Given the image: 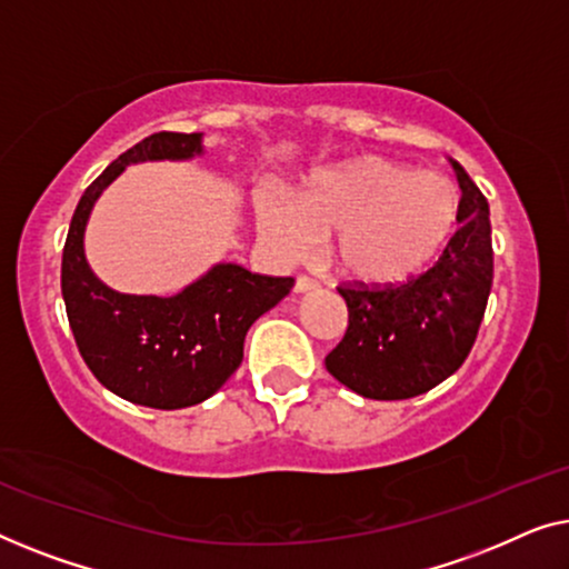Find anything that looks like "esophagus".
Wrapping results in <instances>:
<instances>
[{
    "instance_id": "34e87169",
    "label": "esophagus",
    "mask_w": 569,
    "mask_h": 569,
    "mask_svg": "<svg viewBox=\"0 0 569 569\" xmlns=\"http://www.w3.org/2000/svg\"><path fill=\"white\" fill-rule=\"evenodd\" d=\"M311 288H317L315 278H309V276H296V283H293V291H296V293L311 291Z\"/></svg>"
}]
</instances>
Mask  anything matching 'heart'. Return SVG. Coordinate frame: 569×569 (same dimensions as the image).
Masks as SVG:
<instances>
[{"instance_id": "obj_1", "label": "heart", "mask_w": 569, "mask_h": 569, "mask_svg": "<svg viewBox=\"0 0 569 569\" xmlns=\"http://www.w3.org/2000/svg\"><path fill=\"white\" fill-rule=\"evenodd\" d=\"M461 221V190L443 174L383 157L350 159L303 182L293 203L258 196V223L281 254L330 244L340 276L368 286L402 283L438 260Z\"/></svg>"}]
</instances>
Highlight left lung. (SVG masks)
<instances>
[{
    "mask_svg": "<svg viewBox=\"0 0 569 569\" xmlns=\"http://www.w3.org/2000/svg\"><path fill=\"white\" fill-rule=\"evenodd\" d=\"M461 223L433 268L391 286L346 281L348 330L327 371L368 399L426 395L459 371L475 346L492 288L490 206L463 167Z\"/></svg>",
    "mask_w": 569,
    "mask_h": 569,
    "instance_id": "8db88e82",
    "label": "left lung"
}]
</instances>
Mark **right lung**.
I'll use <instances>...</instances> for the list:
<instances>
[{
    "instance_id": "right-lung-1",
    "label": "right lung",
    "mask_w": 569,
    "mask_h": 569,
    "mask_svg": "<svg viewBox=\"0 0 569 569\" xmlns=\"http://www.w3.org/2000/svg\"><path fill=\"white\" fill-rule=\"evenodd\" d=\"M201 133L159 131L136 143L84 190L63 244L61 293L84 363L102 387L133 405L180 410L216 395L242 363L244 335L291 291L293 278L216 266L170 299L110 291L84 260V227L98 196L143 159H188Z\"/></svg>"
}]
</instances>
